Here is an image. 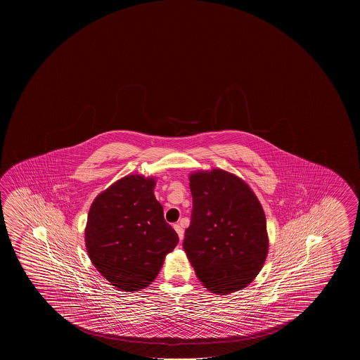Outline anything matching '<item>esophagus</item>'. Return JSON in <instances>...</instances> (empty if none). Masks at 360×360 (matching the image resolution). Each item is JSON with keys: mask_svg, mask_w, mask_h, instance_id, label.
I'll use <instances>...</instances> for the list:
<instances>
[{"mask_svg": "<svg viewBox=\"0 0 360 360\" xmlns=\"http://www.w3.org/2000/svg\"><path fill=\"white\" fill-rule=\"evenodd\" d=\"M173 227H174V230H176V232H177L178 237H179V240H181V241H182L183 236H184V231H183L182 226H181V224H174V226H173Z\"/></svg>", "mask_w": 360, "mask_h": 360, "instance_id": "obj_1", "label": "esophagus"}]
</instances>
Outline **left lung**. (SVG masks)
I'll return each instance as SVG.
<instances>
[{
    "label": "left lung",
    "mask_w": 360,
    "mask_h": 360,
    "mask_svg": "<svg viewBox=\"0 0 360 360\" xmlns=\"http://www.w3.org/2000/svg\"><path fill=\"white\" fill-rule=\"evenodd\" d=\"M193 198L183 248L207 289L226 295L259 275L269 238L262 206L248 183L222 169L189 176Z\"/></svg>",
    "instance_id": "left-lung-1"
}]
</instances>
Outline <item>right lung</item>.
Masks as SVG:
<instances>
[{
    "label": "right lung",
    "mask_w": 360,
    "mask_h": 360,
    "mask_svg": "<svg viewBox=\"0 0 360 360\" xmlns=\"http://www.w3.org/2000/svg\"><path fill=\"white\" fill-rule=\"evenodd\" d=\"M155 179L131 174L101 192L90 207L85 245L96 270L123 291L147 288L178 235L154 197Z\"/></svg>",
    "instance_id": "1"
}]
</instances>
